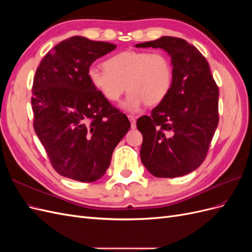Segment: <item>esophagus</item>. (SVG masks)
I'll return each mask as SVG.
<instances>
[{
  "mask_svg": "<svg viewBox=\"0 0 252 252\" xmlns=\"http://www.w3.org/2000/svg\"><path fill=\"white\" fill-rule=\"evenodd\" d=\"M128 119H129V121L131 122V128L134 129L136 127V118L134 116H131V114H129Z\"/></svg>",
  "mask_w": 252,
  "mask_h": 252,
  "instance_id": "esophagus-1",
  "label": "esophagus"
}]
</instances>
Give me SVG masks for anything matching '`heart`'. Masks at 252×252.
I'll return each instance as SVG.
<instances>
[{
  "instance_id": "1",
  "label": "heart",
  "mask_w": 252,
  "mask_h": 252,
  "mask_svg": "<svg viewBox=\"0 0 252 252\" xmlns=\"http://www.w3.org/2000/svg\"><path fill=\"white\" fill-rule=\"evenodd\" d=\"M91 85L108 102H118L129 93L124 108L136 111L143 104L163 102L172 86L173 69L169 58L161 51L126 50L105 61L104 67H90Z\"/></svg>"
}]
</instances>
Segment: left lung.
<instances>
[{"mask_svg": "<svg viewBox=\"0 0 252 252\" xmlns=\"http://www.w3.org/2000/svg\"><path fill=\"white\" fill-rule=\"evenodd\" d=\"M164 49L171 58L172 86L149 116L136 121L143 135L141 159L157 178H177L199 167L219 124V88L207 60L174 36L136 44Z\"/></svg>", "mask_w": 252, "mask_h": 252, "instance_id": "left-lung-1", "label": "left lung"}]
</instances>
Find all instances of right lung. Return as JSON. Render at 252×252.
Masks as SVG:
<instances>
[{"label":"right lung","mask_w":252,"mask_h":252,"mask_svg":"<svg viewBox=\"0 0 252 252\" xmlns=\"http://www.w3.org/2000/svg\"><path fill=\"white\" fill-rule=\"evenodd\" d=\"M116 48L111 43L71 36L52 48L35 71L33 128L52 167L65 178L86 183L101 179L130 128L126 114L88 79L91 64Z\"/></svg>","instance_id":"obj_1"}]
</instances>
